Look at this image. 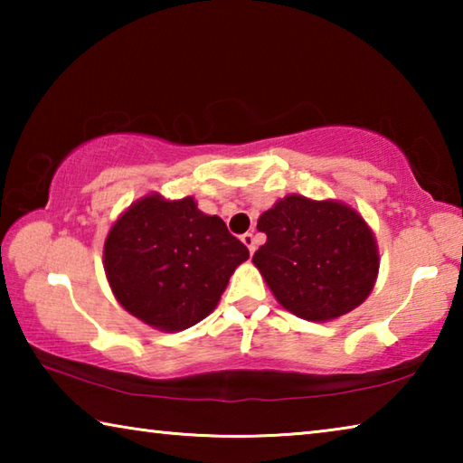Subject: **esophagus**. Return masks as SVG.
Returning <instances> with one entry per match:
<instances>
[{
	"label": "esophagus",
	"mask_w": 463,
	"mask_h": 463,
	"mask_svg": "<svg viewBox=\"0 0 463 463\" xmlns=\"http://www.w3.org/2000/svg\"><path fill=\"white\" fill-rule=\"evenodd\" d=\"M241 241H242V245H245L247 249H249V253H255V249H257V242H255V234L253 232H245L241 237Z\"/></svg>",
	"instance_id": "esophagus-1"
}]
</instances>
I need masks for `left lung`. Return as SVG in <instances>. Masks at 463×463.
Segmentation results:
<instances>
[{
	"label": "left lung",
	"mask_w": 463,
	"mask_h": 463,
	"mask_svg": "<svg viewBox=\"0 0 463 463\" xmlns=\"http://www.w3.org/2000/svg\"><path fill=\"white\" fill-rule=\"evenodd\" d=\"M268 234L255 268L288 312L326 323L355 310L373 289L378 242L364 216L339 200L289 194L260 216Z\"/></svg>",
	"instance_id": "8db88e82"
}]
</instances>
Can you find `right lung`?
I'll list each match as a JSON object with an SVG mask.
<instances>
[{"label":"right lung","instance_id":"add662e5","mask_svg":"<svg viewBox=\"0 0 463 463\" xmlns=\"http://www.w3.org/2000/svg\"><path fill=\"white\" fill-rule=\"evenodd\" d=\"M249 249L222 218L198 210L192 195L146 194L109 229L104 271L128 315L163 333H177L216 308Z\"/></svg>","mask_w":463,"mask_h":463}]
</instances>
